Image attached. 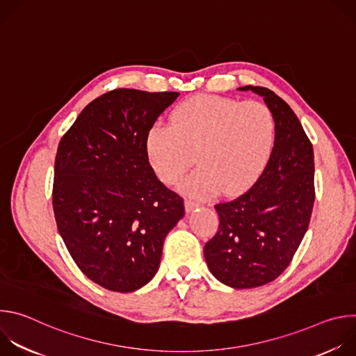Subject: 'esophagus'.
<instances>
[{
    "instance_id": "esophagus-1",
    "label": "esophagus",
    "mask_w": 356,
    "mask_h": 356,
    "mask_svg": "<svg viewBox=\"0 0 356 356\" xmlns=\"http://www.w3.org/2000/svg\"><path fill=\"white\" fill-rule=\"evenodd\" d=\"M184 207H186V211H187V213H190V211H193L194 209L200 207V202H197V201H194V200H191V198H186V201H184Z\"/></svg>"
}]
</instances>
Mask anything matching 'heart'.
Masks as SVG:
<instances>
[{
	"mask_svg": "<svg viewBox=\"0 0 356 356\" xmlns=\"http://www.w3.org/2000/svg\"><path fill=\"white\" fill-rule=\"evenodd\" d=\"M273 139L275 120L265 104L202 94L181 103L170 125L152 127L145 147L166 183L179 179L197 155L200 166L177 186L204 197L220 187L232 193L249 186L264 170Z\"/></svg>",
	"mask_w": 356,
	"mask_h": 356,
	"instance_id": "1",
	"label": "heart"
}]
</instances>
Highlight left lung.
Returning a JSON list of instances; mask_svg holds the SVG:
<instances>
[{"instance_id":"obj_1","label":"left lung","mask_w":356,"mask_h":356,"mask_svg":"<svg viewBox=\"0 0 356 356\" xmlns=\"http://www.w3.org/2000/svg\"><path fill=\"white\" fill-rule=\"evenodd\" d=\"M238 90L264 97L275 120V145L258 180L216 204L220 227L204 246V258L221 283L252 289L284 272L307 232L316 198L314 152L284 99L265 87Z\"/></svg>"}]
</instances>
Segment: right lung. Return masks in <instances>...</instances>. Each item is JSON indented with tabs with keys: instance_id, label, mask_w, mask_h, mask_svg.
Returning a JSON list of instances; mask_svg holds the SVG:
<instances>
[{
	"instance_id": "right-lung-1",
	"label": "right lung",
	"mask_w": 356,
	"mask_h": 356,
	"mask_svg": "<svg viewBox=\"0 0 356 356\" xmlns=\"http://www.w3.org/2000/svg\"><path fill=\"white\" fill-rule=\"evenodd\" d=\"M177 97L108 91L60 139L52 193L58 229L80 270L107 290L129 293L154 279L165 238L184 216L183 198L156 177L145 147Z\"/></svg>"
}]
</instances>
